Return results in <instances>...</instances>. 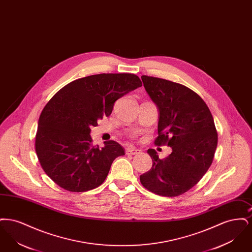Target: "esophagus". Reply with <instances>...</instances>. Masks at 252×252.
I'll return each instance as SVG.
<instances>
[{
  "mask_svg": "<svg viewBox=\"0 0 252 252\" xmlns=\"http://www.w3.org/2000/svg\"><path fill=\"white\" fill-rule=\"evenodd\" d=\"M140 152H141V150L136 149V148H134V147H128V148L126 149V153L127 155H136V154H139Z\"/></svg>",
  "mask_w": 252,
  "mask_h": 252,
  "instance_id": "esophagus-1",
  "label": "esophagus"
}]
</instances>
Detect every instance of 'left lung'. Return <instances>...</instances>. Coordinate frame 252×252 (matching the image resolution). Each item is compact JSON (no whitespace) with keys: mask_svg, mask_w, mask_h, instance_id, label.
Instances as JSON below:
<instances>
[{"mask_svg":"<svg viewBox=\"0 0 252 252\" xmlns=\"http://www.w3.org/2000/svg\"><path fill=\"white\" fill-rule=\"evenodd\" d=\"M142 80L159 111L155 144L170 146L172 153L160 159L148 149L153 164L140 180L150 192L178 196L201 180L213 162L218 140L214 118L191 89L153 76L142 75Z\"/></svg>","mask_w":252,"mask_h":252,"instance_id":"1","label":"left lung"}]
</instances>
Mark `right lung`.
<instances>
[{
  "instance_id": "add662e5",
  "label": "right lung",
  "mask_w": 252,
  "mask_h": 252,
  "mask_svg": "<svg viewBox=\"0 0 252 252\" xmlns=\"http://www.w3.org/2000/svg\"><path fill=\"white\" fill-rule=\"evenodd\" d=\"M133 73H100L64 86L42 109L36 130V153L46 175L69 192L100 186L113 160L125 155L115 141L94 145L91 127L109 116L116 100L142 87Z\"/></svg>"
}]
</instances>
